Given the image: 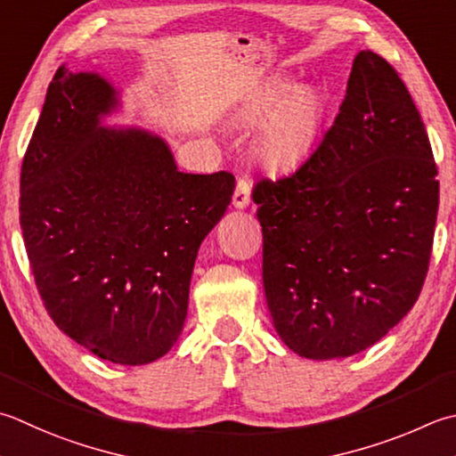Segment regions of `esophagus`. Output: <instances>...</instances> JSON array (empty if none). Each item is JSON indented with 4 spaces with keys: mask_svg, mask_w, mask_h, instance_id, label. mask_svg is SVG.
Wrapping results in <instances>:
<instances>
[{
    "mask_svg": "<svg viewBox=\"0 0 456 456\" xmlns=\"http://www.w3.org/2000/svg\"><path fill=\"white\" fill-rule=\"evenodd\" d=\"M248 203H251V182H248L247 177H239L233 193V205L239 209H243Z\"/></svg>",
    "mask_w": 456,
    "mask_h": 456,
    "instance_id": "esophagus-1",
    "label": "esophagus"
}]
</instances>
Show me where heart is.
Listing matches in <instances>:
<instances>
[{
	"label": "heart",
	"mask_w": 456,
	"mask_h": 456,
	"mask_svg": "<svg viewBox=\"0 0 456 456\" xmlns=\"http://www.w3.org/2000/svg\"><path fill=\"white\" fill-rule=\"evenodd\" d=\"M289 80H273L263 86L240 112L245 124H258L269 113L256 140V154L271 167H292L306 156L320 122V101L310 88L290 94Z\"/></svg>",
	"instance_id": "1"
}]
</instances>
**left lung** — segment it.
I'll return each instance as SVG.
<instances>
[{
    "mask_svg": "<svg viewBox=\"0 0 456 456\" xmlns=\"http://www.w3.org/2000/svg\"><path fill=\"white\" fill-rule=\"evenodd\" d=\"M274 330L310 360L347 358L403 318L429 271L439 180L425 124L378 53L354 59L310 156L253 187Z\"/></svg>",
    "mask_w": 456,
    "mask_h": 456,
    "instance_id": "1",
    "label": "left lung"
}]
</instances>
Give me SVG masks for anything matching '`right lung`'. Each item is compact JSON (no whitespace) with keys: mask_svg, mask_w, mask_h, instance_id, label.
<instances>
[{"mask_svg":"<svg viewBox=\"0 0 456 456\" xmlns=\"http://www.w3.org/2000/svg\"><path fill=\"white\" fill-rule=\"evenodd\" d=\"M116 104L102 77L59 67L23 158L20 223L53 322L98 358L142 365L182 334L198 248L235 177L183 174L162 138L104 128Z\"/></svg>","mask_w":456,"mask_h":456,"instance_id":"obj_1","label":"right lung"}]
</instances>
